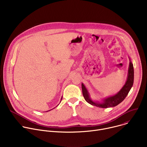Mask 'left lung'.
<instances>
[{
	"instance_id": "1",
	"label": "left lung",
	"mask_w": 147,
	"mask_h": 147,
	"mask_svg": "<svg viewBox=\"0 0 147 147\" xmlns=\"http://www.w3.org/2000/svg\"><path fill=\"white\" fill-rule=\"evenodd\" d=\"M129 59V67L128 70V75L126 82H125V84L121 88V89L116 94L103 99L102 101L100 102H94L91 99L87 89L86 88L85 86L83 84V83H82L81 87L82 95L85 100L88 103L92 105L96 106L97 107L102 108L114 107L115 106H117L120 103H121L128 95L134 82V67L130 57Z\"/></svg>"
}]
</instances>
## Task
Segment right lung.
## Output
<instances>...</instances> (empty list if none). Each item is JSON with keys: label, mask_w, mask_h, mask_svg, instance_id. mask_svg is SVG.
I'll use <instances>...</instances> for the list:
<instances>
[{"label": "right lung", "mask_w": 147, "mask_h": 147, "mask_svg": "<svg viewBox=\"0 0 147 147\" xmlns=\"http://www.w3.org/2000/svg\"><path fill=\"white\" fill-rule=\"evenodd\" d=\"M61 99H62V97H61ZM61 100H60V102H61ZM48 112V111H47Z\"/></svg>", "instance_id": "right-lung-1"}]
</instances>
